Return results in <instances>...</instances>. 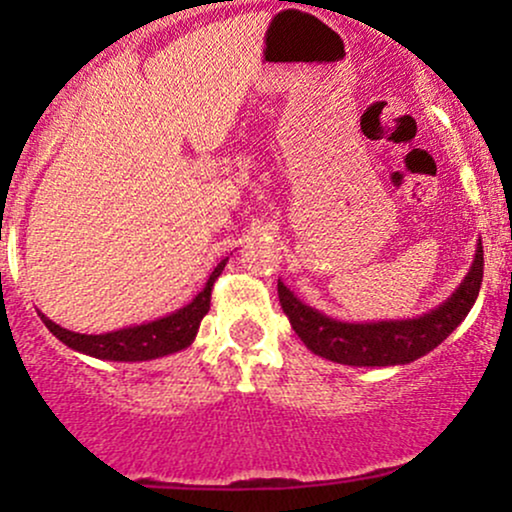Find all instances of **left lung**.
I'll return each mask as SVG.
<instances>
[{
    "label": "left lung",
    "mask_w": 512,
    "mask_h": 512,
    "mask_svg": "<svg viewBox=\"0 0 512 512\" xmlns=\"http://www.w3.org/2000/svg\"><path fill=\"white\" fill-rule=\"evenodd\" d=\"M481 279H484V248L479 240L472 267L448 301L407 320L342 322L305 305L301 298H296V293L286 289L281 279L276 289H279V303L289 317L293 332L313 354L358 368L404 366L426 356L450 337L477 301Z\"/></svg>",
    "instance_id": "8db88e82"
}]
</instances>
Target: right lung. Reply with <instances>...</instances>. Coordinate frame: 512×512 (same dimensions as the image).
<instances>
[{
  "instance_id": "right-lung-1",
  "label": "right lung",
  "mask_w": 512,
  "mask_h": 512,
  "mask_svg": "<svg viewBox=\"0 0 512 512\" xmlns=\"http://www.w3.org/2000/svg\"><path fill=\"white\" fill-rule=\"evenodd\" d=\"M226 260H221L214 267V272L209 274L204 289L192 298L190 303L182 305L175 313L158 317V320L144 322V325H132L122 327V330L105 332V334H79L72 330H64V327L52 322L50 317H45L38 310L40 320L45 322V327L60 339L62 344H67L69 349L79 351V354L103 358V361H125V363H137V361H151V358H161L175 351L187 349L195 342L199 322L209 313L211 303V289H214V281L219 279Z\"/></svg>"
}]
</instances>
